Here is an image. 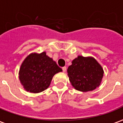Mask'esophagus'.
Masks as SVG:
<instances>
[{
    "label": "esophagus",
    "instance_id": "obj_1",
    "mask_svg": "<svg viewBox=\"0 0 123 123\" xmlns=\"http://www.w3.org/2000/svg\"><path fill=\"white\" fill-rule=\"evenodd\" d=\"M66 70H67L66 67H63V68H62V70H63V72H66Z\"/></svg>",
    "mask_w": 123,
    "mask_h": 123
}]
</instances>
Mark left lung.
<instances>
[{"instance_id":"obj_1","label":"left lung","mask_w":123,"mask_h":123,"mask_svg":"<svg viewBox=\"0 0 123 123\" xmlns=\"http://www.w3.org/2000/svg\"><path fill=\"white\" fill-rule=\"evenodd\" d=\"M67 71L72 86L84 92L98 87L104 76L103 68L93 57L78 55L72 62Z\"/></svg>"}]
</instances>
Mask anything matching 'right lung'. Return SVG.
Instances as JSON below:
<instances>
[{
  "instance_id": "right-lung-1",
  "label": "right lung",
  "mask_w": 123,
  "mask_h": 123,
  "mask_svg": "<svg viewBox=\"0 0 123 123\" xmlns=\"http://www.w3.org/2000/svg\"><path fill=\"white\" fill-rule=\"evenodd\" d=\"M62 72V68L46 55L31 53L26 57L21 64L18 78L24 89L31 93H39L49 86L53 76Z\"/></svg>"
}]
</instances>
